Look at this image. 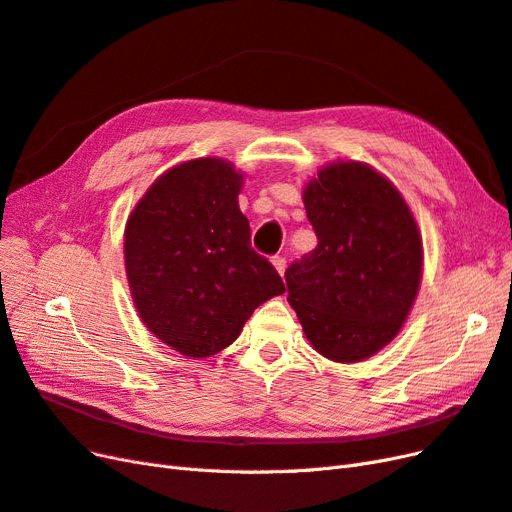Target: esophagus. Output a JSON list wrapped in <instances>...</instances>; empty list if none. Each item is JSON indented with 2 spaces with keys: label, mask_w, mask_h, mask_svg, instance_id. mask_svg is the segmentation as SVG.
I'll return each instance as SVG.
<instances>
[{
  "label": "esophagus",
  "mask_w": 512,
  "mask_h": 512,
  "mask_svg": "<svg viewBox=\"0 0 512 512\" xmlns=\"http://www.w3.org/2000/svg\"><path fill=\"white\" fill-rule=\"evenodd\" d=\"M272 266L276 268V272L283 276L285 274V268H287V261H285V257H280V255H274L272 257Z\"/></svg>",
  "instance_id": "esophagus-1"
}]
</instances>
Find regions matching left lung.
Here are the masks:
<instances>
[{
    "mask_svg": "<svg viewBox=\"0 0 512 512\" xmlns=\"http://www.w3.org/2000/svg\"><path fill=\"white\" fill-rule=\"evenodd\" d=\"M304 206L319 242L287 268V302L323 357L364 361L398 336L419 293L417 221L402 193L359 161L319 170Z\"/></svg>",
    "mask_w": 512,
    "mask_h": 512,
    "instance_id": "1",
    "label": "left lung"
}]
</instances>
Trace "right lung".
I'll return each instance as SVG.
<instances>
[{
	"label": "right lung",
	"instance_id": "add662e5",
	"mask_svg": "<svg viewBox=\"0 0 512 512\" xmlns=\"http://www.w3.org/2000/svg\"><path fill=\"white\" fill-rule=\"evenodd\" d=\"M242 174L219 157L161 174L125 225V272L142 323L187 357L232 344L253 310L285 293L253 251L238 206Z\"/></svg>",
	"mask_w": 512,
	"mask_h": 512
}]
</instances>
